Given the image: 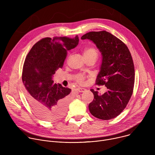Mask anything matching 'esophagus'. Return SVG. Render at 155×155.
I'll list each match as a JSON object with an SVG mask.
<instances>
[{"label":"esophagus","instance_id":"esophagus-1","mask_svg":"<svg viewBox=\"0 0 155 155\" xmlns=\"http://www.w3.org/2000/svg\"><path fill=\"white\" fill-rule=\"evenodd\" d=\"M77 90L78 92H80V93H83V92H84L86 90L84 89V88H83V87H78V88H77Z\"/></svg>","mask_w":155,"mask_h":155}]
</instances>
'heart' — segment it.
I'll return each instance as SVG.
<instances>
[{
    "instance_id": "1",
    "label": "heart",
    "mask_w": 155,
    "mask_h": 155,
    "mask_svg": "<svg viewBox=\"0 0 155 155\" xmlns=\"http://www.w3.org/2000/svg\"><path fill=\"white\" fill-rule=\"evenodd\" d=\"M83 55L84 58L95 57L97 58V52L96 50L93 47H87L83 50ZM75 81L78 83H83L85 79V76L81 74H77L75 76Z\"/></svg>"
}]
</instances>
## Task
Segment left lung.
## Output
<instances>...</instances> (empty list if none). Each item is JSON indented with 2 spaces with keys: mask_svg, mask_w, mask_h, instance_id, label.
Masks as SVG:
<instances>
[{
  "mask_svg": "<svg viewBox=\"0 0 155 155\" xmlns=\"http://www.w3.org/2000/svg\"><path fill=\"white\" fill-rule=\"evenodd\" d=\"M81 38L92 40L102 53L96 84L107 87L101 96L91 90L94 99L88 105L90 112L101 120L114 118L126 108L133 93L135 70L131 54L124 42L105 31L87 32Z\"/></svg>",
  "mask_w": 155,
  "mask_h": 155,
  "instance_id": "8db88e82",
  "label": "left lung"
}]
</instances>
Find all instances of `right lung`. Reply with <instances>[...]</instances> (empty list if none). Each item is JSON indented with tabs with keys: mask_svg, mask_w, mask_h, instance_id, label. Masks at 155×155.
I'll return each mask as SVG.
<instances>
[{
	"mask_svg": "<svg viewBox=\"0 0 155 155\" xmlns=\"http://www.w3.org/2000/svg\"><path fill=\"white\" fill-rule=\"evenodd\" d=\"M78 41V35L43 38L32 47L25 59L22 73L25 96L41 119L56 120L65 112L71 90L54 83L52 76L63 67L68 51L75 48Z\"/></svg>",
	"mask_w": 155,
	"mask_h": 155,
	"instance_id": "add662e5",
	"label": "right lung"
}]
</instances>
